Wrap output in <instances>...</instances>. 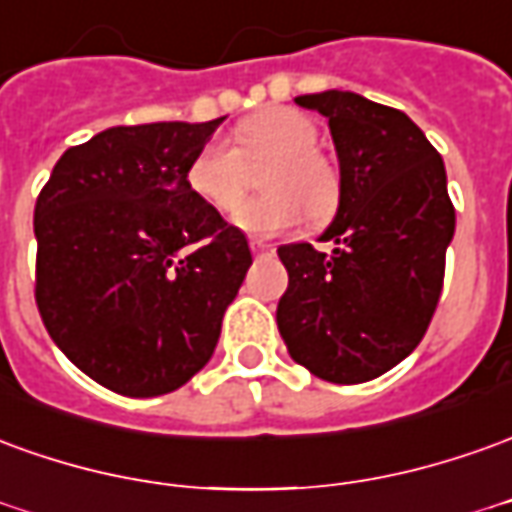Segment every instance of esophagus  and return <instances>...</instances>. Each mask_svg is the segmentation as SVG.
<instances>
[{"label": "esophagus", "instance_id": "obj_1", "mask_svg": "<svg viewBox=\"0 0 512 512\" xmlns=\"http://www.w3.org/2000/svg\"><path fill=\"white\" fill-rule=\"evenodd\" d=\"M249 249H252L257 257L271 255V252H274V246L266 244V241H260V238H252V241H249Z\"/></svg>", "mask_w": 512, "mask_h": 512}]
</instances>
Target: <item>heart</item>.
Returning a JSON list of instances; mask_svg holds the SVG:
<instances>
[{"mask_svg":"<svg viewBox=\"0 0 512 512\" xmlns=\"http://www.w3.org/2000/svg\"><path fill=\"white\" fill-rule=\"evenodd\" d=\"M318 124L291 107H268L241 121L227 141H207L188 163V188L216 213H232L245 193L246 165L272 160L261 178L267 194L238 208L235 227L252 235H280L302 219L321 224L335 216L343 177L318 146Z\"/></svg>","mask_w":512,"mask_h":512,"instance_id":"b5f03b06","label":"heart"}]
</instances>
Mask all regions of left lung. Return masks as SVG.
Here are the masks:
<instances>
[{"instance_id":"obj_1","label":"left lung","mask_w":512,"mask_h":512,"mask_svg":"<svg viewBox=\"0 0 512 512\" xmlns=\"http://www.w3.org/2000/svg\"><path fill=\"white\" fill-rule=\"evenodd\" d=\"M327 116L343 196L321 241L277 249L288 291L277 327L291 357L338 385L380 377L416 349L438 307L455 207L435 146L402 110L352 91L296 96Z\"/></svg>"}]
</instances>
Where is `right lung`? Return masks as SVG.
I'll return each mask as SVG.
<instances>
[{"label": "right lung", "instance_id": "obj_1", "mask_svg": "<svg viewBox=\"0 0 512 512\" xmlns=\"http://www.w3.org/2000/svg\"><path fill=\"white\" fill-rule=\"evenodd\" d=\"M224 119L110 127L35 202V305L74 366L121 396L177 391L213 357L252 266L246 235L188 188Z\"/></svg>", "mask_w": 512, "mask_h": 512}]
</instances>
